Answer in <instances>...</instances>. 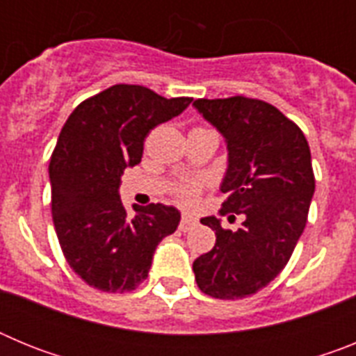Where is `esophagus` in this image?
I'll return each mask as SVG.
<instances>
[{"label": "esophagus", "mask_w": 356, "mask_h": 356, "mask_svg": "<svg viewBox=\"0 0 356 356\" xmlns=\"http://www.w3.org/2000/svg\"><path fill=\"white\" fill-rule=\"evenodd\" d=\"M197 222V219L194 216H191V213H184V217H181L180 221V229L181 232H188L191 228H194Z\"/></svg>", "instance_id": "obj_1"}]
</instances>
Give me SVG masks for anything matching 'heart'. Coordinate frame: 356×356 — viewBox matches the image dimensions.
Listing matches in <instances>:
<instances>
[{"instance_id": "heart-1", "label": "heart", "mask_w": 356, "mask_h": 356, "mask_svg": "<svg viewBox=\"0 0 356 356\" xmlns=\"http://www.w3.org/2000/svg\"><path fill=\"white\" fill-rule=\"evenodd\" d=\"M197 196V184H184L176 188V197L181 201V203H193Z\"/></svg>"}]
</instances>
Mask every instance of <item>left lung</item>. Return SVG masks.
<instances>
[{
    "mask_svg": "<svg viewBox=\"0 0 356 356\" xmlns=\"http://www.w3.org/2000/svg\"><path fill=\"white\" fill-rule=\"evenodd\" d=\"M193 105L228 149L221 216H244L237 232L213 216L201 219L216 232V246L194 260L196 284L212 298L242 300L282 273L303 234L316 191L310 147L298 124L260 99L234 96Z\"/></svg>",
    "mask_w": 356,
    "mask_h": 356,
    "instance_id": "left-lung-1",
    "label": "left lung"
}]
</instances>
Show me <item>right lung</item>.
<instances>
[{
    "label": "right lung",
    "mask_w": 356,
    "mask_h": 356,
    "mask_svg": "<svg viewBox=\"0 0 356 356\" xmlns=\"http://www.w3.org/2000/svg\"><path fill=\"white\" fill-rule=\"evenodd\" d=\"M191 102L143 85H114L80 103L65 121L49 160L53 225L65 260L90 287H139L159 242L180 225L178 209L162 203L135 209L130 219L119 185L124 169L143 159L147 134Z\"/></svg>",
    "instance_id": "right-lung-1"
}]
</instances>
